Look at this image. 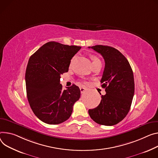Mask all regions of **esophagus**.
I'll use <instances>...</instances> for the list:
<instances>
[{"mask_svg":"<svg viewBox=\"0 0 158 158\" xmlns=\"http://www.w3.org/2000/svg\"><path fill=\"white\" fill-rule=\"evenodd\" d=\"M87 90V89L85 88H84V87H81V88H80V91H81V93H84V92H85V91Z\"/></svg>","mask_w":158,"mask_h":158,"instance_id":"esophagus-1","label":"esophagus"}]
</instances>
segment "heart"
<instances>
[{
    "label": "heart",
    "instance_id": "obj_1",
    "mask_svg": "<svg viewBox=\"0 0 158 158\" xmlns=\"http://www.w3.org/2000/svg\"><path fill=\"white\" fill-rule=\"evenodd\" d=\"M91 60H92V64H94V63H95V62H96L100 61L99 59L98 58L97 56H94V55H93V56H91Z\"/></svg>",
    "mask_w": 158,
    "mask_h": 158
}]
</instances>
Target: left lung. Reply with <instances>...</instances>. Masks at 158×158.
<instances>
[{"label":"left lung","instance_id":"obj_1","mask_svg":"<svg viewBox=\"0 0 158 158\" xmlns=\"http://www.w3.org/2000/svg\"><path fill=\"white\" fill-rule=\"evenodd\" d=\"M100 53L105 66L101 79L106 94L95 108L88 111L90 117L97 123L106 126L121 122L130 110L134 94L133 71L125 56L118 50L109 46L89 47Z\"/></svg>","mask_w":158,"mask_h":158}]
</instances>
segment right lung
<instances>
[{
	"mask_svg": "<svg viewBox=\"0 0 158 158\" xmlns=\"http://www.w3.org/2000/svg\"><path fill=\"white\" fill-rule=\"evenodd\" d=\"M81 48L50 41L30 56L25 74L27 98L32 111L42 122L59 124L73 113L74 103L80 98V89L73 84L64 90L60 81Z\"/></svg>",
	"mask_w": 158,
	"mask_h": 158,
	"instance_id": "right-lung-1",
	"label": "right lung"
}]
</instances>
